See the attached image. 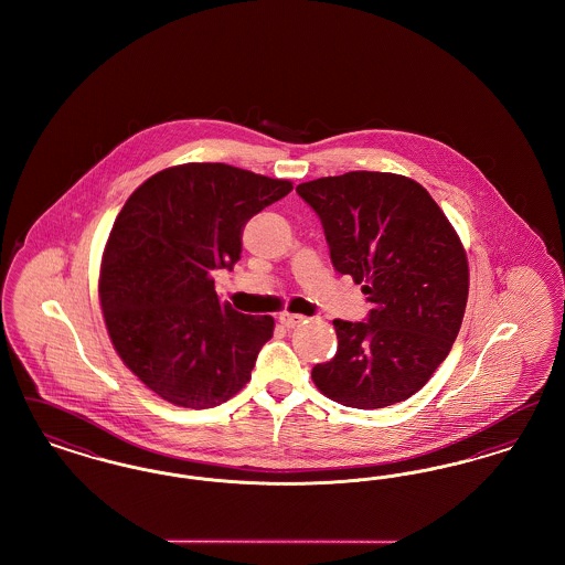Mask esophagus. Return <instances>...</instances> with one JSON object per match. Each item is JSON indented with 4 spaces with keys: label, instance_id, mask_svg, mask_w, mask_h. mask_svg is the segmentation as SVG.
Instances as JSON below:
<instances>
[{
    "label": "esophagus",
    "instance_id": "esophagus-1",
    "mask_svg": "<svg viewBox=\"0 0 565 565\" xmlns=\"http://www.w3.org/2000/svg\"><path fill=\"white\" fill-rule=\"evenodd\" d=\"M302 320H305V316H298V313H288V311L279 316V323H281V326H286V328H292V326L302 322Z\"/></svg>",
    "mask_w": 565,
    "mask_h": 565
}]
</instances>
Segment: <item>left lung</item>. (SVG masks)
<instances>
[{
	"instance_id": "obj_1",
	"label": "left lung",
	"mask_w": 565,
	"mask_h": 565,
	"mask_svg": "<svg viewBox=\"0 0 565 565\" xmlns=\"http://www.w3.org/2000/svg\"><path fill=\"white\" fill-rule=\"evenodd\" d=\"M318 214L334 270L364 284V322L334 320L339 348L311 379L330 401L383 408L419 392L456 341L468 263L454 226L417 182L350 171L296 186Z\"/></svg>"
}]
</instances>
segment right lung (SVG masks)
<instances>
[{"mask_svg":"<svg viewBox=\"0 0 565 565\" xmlns=\"http://www.w3.org/2000/svg\"><path fill=\"white\" fill-rule=\"evenodd\" d=\"M290 190L224 162H189L146 180L116 217L104 318L114 350L162 401L212 408L249 381L275 322L222 302L214 270L235 267L247 220Z\"/></svg>","mask_w":565,"mask_h":565,"instance_id":"obj_1","label":"right lung"}]
</instances>
